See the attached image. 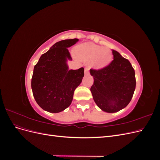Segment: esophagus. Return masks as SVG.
I'll list each match as a JSON object with an SVG mask.
<instances>
[{
	"mask_svg": "<svg viewBox=\"0 0 160 160\" xmlns=\"http://www.w3.org/2000/svg\"><path fill=\"white\" fill-rule=\"evenodd\" d=\"M89 67H85V74L88 75V74H89Z\"/></svg>",
	"mask_w": 160,
	"mask_h": 160,
	"instance_id": "esophagus-1",
	"label": "esophagus"
}]
</instances>
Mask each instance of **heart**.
<instances>
[{
  "mask_svg": "<svg viewBox=\"0 0 160 160\" xmlns=\"http://www.w3.org/2000/svg\"><path fill=\"white\" fill-rule=\"evenodd\" d=\"M73 52L78 59L90 63L96 69H103L109 65L113 59L111 51L92 42L81 43L76 46Z\"/></svg>",
  "mask_w": 160,
  "mask_h": 160,
  "instance_id": "b5f03b06",
  "label": "heart"
}]
</instances>
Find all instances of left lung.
I'll use <instances>...</instances> for the list:
<instances>
[{"label": "left lung", "mask_w": 160, "mask_h": 160, "mask_svg": "<svg viewBox=\"0 0 160 160\" xmlns=\"http://www.w3.org/2000/svg\"><path fill=\"white\" fill-rule=\"evenodd\" d=\"M113 60L99 70L90 69L94 82L91 92L97 105L105 112L115 113L132 100L135 89V71L130 62L113 50Z\"/></svg>", "instance_id": "obj_1"}]
</instances>
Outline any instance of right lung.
Masks as SVG:
<instances>
[{
    "mask_svg": "<svg viewBox=\"0 0 160 160\" xmlns=\"http://www.w3.org/2000/svg\"><path fill=\"white\" fill-rule=\"evenodd\" d=\"M78 41L73 38L56 42L34 67L31 79L34 98L48 112L59 113L68 108L84 77L83 67L69 70L67 65V61H72L67 48Z\"/></svg>",
    "mask_w": 160,
    "mask_h": 160,
    "instance_id": "1",
    "label": "right lung"
}]
</instances>
